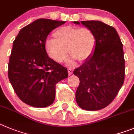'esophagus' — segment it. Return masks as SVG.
I'll use <instances>...</instances> for the list:
<instances>
[{
	"mask_svg": "<svg viewBox=\"0 0 134 134\" xmlns=\"http://www.w3.org/2000/svg\"><path fill=\"white\" fill-rule=\"evenodd\" d=\"M67 71H68V74H69V75H71L73 74V69H71L69 68L68 69H67Z\"/></svg>",
	"mask_w": 134,
	"mask_h": 134,
	"instance_id": "obj_1",
	"label": "esophagus"
}]
</instances>
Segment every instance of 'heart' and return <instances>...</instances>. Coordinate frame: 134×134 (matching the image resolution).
<instances>
[{
	"label": "heart",
	"mask_w": 134,
	"mask_h": 134,
	"mask_svg": "<svg viewBox=\"0 0 134 134\" xmlns=\"http://www.w3.org/2000/svg\"><path fill=\"white\" fill-rule=\"evenodd\" d=\"M53 36L54 38L45 41L44 48L51 58L58 63L67 60V53L71 61L82 62L92 55L96 47V35L87 27L63 26L57 29Z\"/></svg>",
	"instance_id": "b5f03b06"
}]
</instances>
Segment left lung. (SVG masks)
I'll return each instance as SVG.
<instances>
[{
	"mask_svg": "<svg viewBox=\"0 0 134 134\" xmlns=\"http://www.w3.org/2000/svg\"><path fill=\"white\" fill-rule=\"evenodd\" d=\"M73 23L80 25L79 21ZM81 23L93 31L96 44L92 55L73 71L80 81L76 91V102L85 110H99L111 103L124 83L123 44L113 26L99 20Z\"/></svg>",
	"mask_w": 134,
	"mask_h": 134,
	"instance_id": "obj_1",
	"label": "left lung"
}]
</instances>
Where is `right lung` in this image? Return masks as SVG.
Returning a JSON list of instances; mask_svg holds the SVG:
<instances>
[{"instance_id":"1","label":"right lung","mask_w":134,"mask_h":134,"mask_svg":"<svg viewBox=\"0 0 134 134\" xmlns=\"http://www.w3.org/2000/svg\"><path fill=\"white\" fill-rule=\"evenodd\" d=\"M65 23L39 19L19 31L13 42L8 79L20 99L35 108H45L53 103L55 85L68 77L67 68L47 53L44 42L53 29Z\"/></svg>"}]
</instances>
